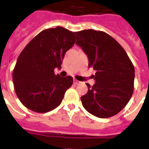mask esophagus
Returning a JSON list of instances; mask_svg holds the SVG:
<instances>
[{"label": "esophagus", "instance_id": "1", "mask_svg": "<svg viewBox=\"0 0 149 149\" xmlns=\"http://www.w3.org/2000/svg\"><path fill=\"white\" fill-rule=\"evenodd\" d=\"M79 83H80V82L77 80V79H74V80H73V84H74L75 85H77V84H79Z\"/></svg>", "mask_w": 149, "mask_h": 149}]
</instances>
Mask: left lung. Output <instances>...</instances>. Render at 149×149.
Returning <instances> with one entry per match:
<instances>
[{"label":"left lung","mask_w":149,"mask_h":149,"mask_svg":"<svg viewBox=\"0 0 149 149\" xmlns=\"http://www.w3.org/2000/svg\"><path fill=\"white\" fill-rule=\"evenodd\" d=\"M77 44L96 70L95 84H86L88 92L82 104L91 114L100 118L115 115L125 107L134 91V68L122 46L106 32L93 29L77 31Z\"/></svg>","instance_id":"obj_1"}]
</instances>
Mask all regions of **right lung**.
Segmentation results:
<instances>
[{
  "instance_id": "right-lung-1",
  "label": "right lung",
  "mask_w": 149,
  "mask_h": 149,
  "mask_svg": "<svg viewBox=\"0 0 149 149\" xmlns=\"http://www.w3.org/2000/svg\"><path fill=\"white\" fill-rule=\"evenodd\" d=\"M75 32L63 27L41 31L25 46L13 70L15 93L31 111L45 113L61 104L72 77L54 72L61 69L65 52L75 44Z\"/></svg>"
}]
</instances>
